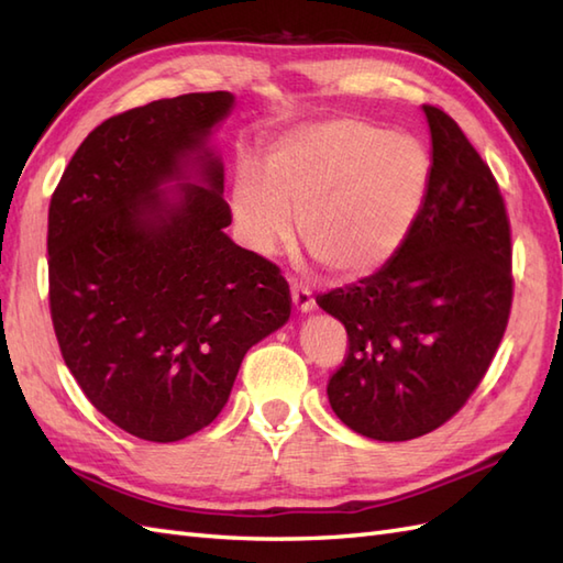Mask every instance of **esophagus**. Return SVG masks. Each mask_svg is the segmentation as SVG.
<instances>
[{
  "mask_svg": "<svg viewBox=\"0 0 563 563\" xmlns=\"http://www.w3.org/2000/svg\"><path fill=\"white\" fill-rule=\"evenodd\" d=\"M290 295H292V305H295L297 312H302V314L312 312V309H314V297H312V292H309L307 288H302V285H292Z\"/></svg>",
  "mask_w": 563,
  "mask_h": 563,
  "instance_id": "obj_1",
  "label": "esophagus"
}]
</instances>
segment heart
Returning a JSON list of instances; mask_svg holds the SVG:
<instances>
[{
    "label": "heart",
    "mask_w": 563,
    "mask_h": 563,
    "mask_svg": "<svg viewBox=\"0 0 563 563\" xmlns=\"http://www.w3.org/2000/svg\"><path fill=\"white\" fill-rule=\"evenodd\" d=\"M430 186V157L416 137L361 118L333 115L295 125L271 142L263 174L242 166L232 210L258 254L300 236L339 280L385 268L409 239Z\"/></svg>",
    "instance_id": "heart-1"
}]
</instances>
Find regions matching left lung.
Listing matches in <instances>:
<instances>
[{
	"label": "left lung",
	"mask_w": 563,
	"mask_h": 563,
	"mask_svg": "<svg viewBox=\"0 0 563 563\" xmlns=\"http://www.w3.org/2000/svg\"><path fill=\"white\" fill-rule=\"evenodd\" d=\"M430 186L385 268L317 297L349 333L329 379L333 413L355 433L401 442L457 413L492 365L512 302L510 224L492 169L460 125L423 106Z\"/></svg>",
	"instance_id": "8db88e82"
}]
</instances>
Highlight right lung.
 Returning a JSON list of instances; mask_svg holds the SVG:
<instances>
[{
    "mask_svg": "<svg viewBox=\"0 0 563 563\" xmlns=\"http://www.w3.org/2000/svg\"><path fill=\"white\" fill-rule=\"evenodd\" d=\"M230 91L184 93L103 121L47 212L51 314L65 365L125 433L176 442L224 409L251 345L290 319L271 261L224 234L210 135Z\"/></svg>",
    "mask_w": 563,
    "mask_h": 563,
    "instance_id": "right-lung-1",
    "label": "right lung"
}]
</instances>
